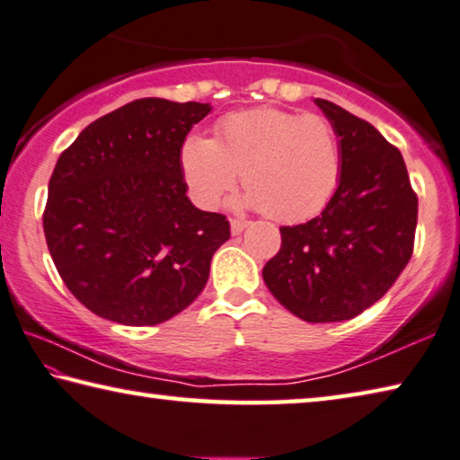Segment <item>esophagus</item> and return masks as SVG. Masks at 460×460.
I'll list each match as a JSON object with an SVG mask.
<instances>
[{
  "label": "esophagus",
  "mask_w": 460,
  "mask_h": 460,
  "mask_svg": "<svg viewBox=\"0 0 460 460\" xmlns=\"http://www.w3.org/2000/svg\"><path fill=\"white\" fill-rule=\"evenodd\" d=\"M246 226H248V222H244V220H230V230L234 236L243 234V232L246 230Z\"/></svg>",
  "instance_id": "34e87169"
}]
</instances>
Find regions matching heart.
Returning <instances> with one entry per match:
<instances>
[{"label": "heart", "mask_w": 460, "mask_h": 460, "mask_svg": "<svg viewBox=\"0 0 460 460\" xmlns=\"http://www.w3.org/2000/svg\"><path fill=\"white\" fill-rule=\"evenodd\" d=\"M179 161L201 208L217 206L243 171L246 191L236 206L261 209L279 222H301L322 212L342 171L341 142L328 119L277 108L226 116L217 124V138L190 134Z\"/></svg>", "instance_id": "1"}]
</instances>
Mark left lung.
Instances as JSON below:
<instances>
[{
    "mask_svg": "<svg viewBox=\"0 0 460 460\" xmlns=\"http://www.w3.org/2000/svg\"><path fill=\"white\" fill-rule=\"evenodd\" d=\"M334 126L341 183L314 220L281 228L262 279L281 305L312 323L350 320L379 301L410 262L418 198L403 156L377 128L314 100Z\"/></svg>",
    "mask_w": 460,
    "mask_h": 460,
    "instance_id": "8db88e82",
    "label": "left lung"
}]
</instances>
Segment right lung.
I'll list each match as a JSON object with an SVG mask.
<instances>
[{
  "label": "right lung",
  "mask_w": 460,
  "mask_h": 460,
  "mask_svg": "<svg viewBox=\"0 0 460 460\" xmlns=\"http://www.w3.org/2000/svg\"><path fill=\"white\" fill-rule=\"evenodd\" d=\"M209 111L145 97L95 119L58 156L44 236L60 279L100 318L155 326L206 288L230 224L187 198L179 155Z\"/></svg>",
  "instance_id": "right-lung-1"
}]
</instances>
